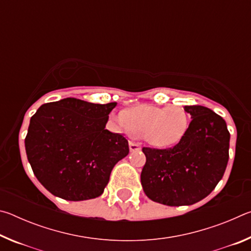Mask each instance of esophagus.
<instances>
[{
    "mask_svg": "<svg viewBox=\"0 0 251 251\" xmlns=\"http://www.w3.org/2000/svg\"><path fill=\"white\" fill-rule=\"evenodd\" d=\"M141 145H139L138 143H136V142H133V141H130L129 142V150L131 151H139L141 150Z\"/></svg>",
    "mask_w": 251,
    "mask_h": 251,
    "instance_id": "obj_1",
    "label": "esophagus"
}]
</instances>
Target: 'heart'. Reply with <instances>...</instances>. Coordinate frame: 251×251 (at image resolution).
Wrapping results in <instances>:
<instances>
[{
  "label": "heart",
  "mask_w": 251,
  "mask_h": 251,
  "mask_svg": "<svg viewBox=\"0 0 251 251\" xmlns=\"http://www.w3.org/2000/svg\"><path fill=\"white\" fill-rule=\"evenodd\" d=\"M116 121L129 133L143 136L155 147H169L184 137L189 125L186 110L180 106L157 107L139 105L128 112L121 110Z\"/></svg>",
  "instance_id": "heart-1"
}]
</instances>
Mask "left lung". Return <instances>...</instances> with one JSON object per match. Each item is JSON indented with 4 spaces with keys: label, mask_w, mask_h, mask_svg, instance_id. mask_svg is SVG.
Returning <instances> with one entry per match:
<instances>
[{
    "label": "left lung",
    "mask_w": 251,
    "mask_h": 251,
    "mask_svg": "<svg viewBox=\"0 0 251 251\" xmlns=\"http://www.w3.org/2000/svg\"><path fill=\"white\" fill-rule=\"evenodd\" d=\"M184 109L192 122L175 146L143 147L144 192L152 201L166 206L193 205L207 197L223 178L229 159L230 134L224 118L205 106Z\"/></svg>",
    "instance_id": "obj_1"
}]
</instances>
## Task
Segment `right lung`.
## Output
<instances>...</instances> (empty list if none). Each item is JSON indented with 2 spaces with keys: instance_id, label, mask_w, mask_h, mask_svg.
<instances>
[{
  "instance_id": "right-lung-1",
  "label": "right lung",
  "mask_w": 251,
  "mask_h": 251,
  "mask_svg": "<svg viewBox=\"0 0 251 251\" xmlns=\"http://www.w3.org/2000/svg\"><path fill=\"white\" fill-rule=\"evenodd\" d=\"M117 103L69 97L42 105L31 117L25 150L34 175L54 196L71 201L100 196L128 141L105 129Z\"/></svg>"
}]
</instances>
